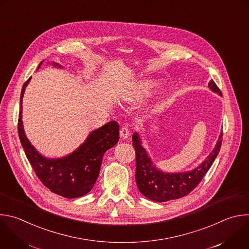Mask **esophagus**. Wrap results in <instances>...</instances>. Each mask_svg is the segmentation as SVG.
Instances as JSON below:
<instances>
[{
	"mask_svg": "<svg viewBox=\"0 0 249 249\" xmlns=\"http://www.w3.org/2000/svg\"><path fill=\"white\" fill-rule=\"evenodd\" d=\"M130 135V129L128 126H123L121 129H120V137L123 139V140H126Z\"/></svg>",
	"mask_w": 249,
	"mask_h": 249,
	"instance_id": "obj_1",
	"label": "esophagus"
}]
</instances>
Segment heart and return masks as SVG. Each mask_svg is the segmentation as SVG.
I'll return each mask as SVG.
<instances>
[{"label": "heart", "mask_w": 249, "mask_h": 249, "mask_svg": "<svg viewBox=\"0 0 249 249\" xmlns=\"http://www.w3.org/2000/svg\"><path fill=\"white\" fill-rule=\"evenodd\" d=\"M152 85H153V83H151L150 81L142 82V83H140V85H139V90H140V91H146V90H148Z\"/></svg>", "instance_id": "obj_1"}]
</instances>
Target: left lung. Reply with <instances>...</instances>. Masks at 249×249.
Masks as SVG:
<instances>
[{"mask_svg": "<svg viewBox=\"0 0 249 249\" xmlns=\"http://www.w3.org/2000/svg\"><path fill=\"white\" fill-rule=\"evenodd\" d=\"M208 88L222 96L213 80L209 82ZM222 136L221 132L213 150L197 167L191 171L169 173L163 172L155 166L147 151L142 145L139 133L135 132L132 140L136 150V183L139 191L146 198L155 202L178 199L189 195L203 179L217 157L222 143Z\"/></svg>", "mask_w": 249, "mask_h": 249, "instance_id": "obj_1", "label": "left lung"}]
</instances>
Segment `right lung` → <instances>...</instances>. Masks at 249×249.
Wrapping results in <instances>:
<instances>
[{
    "label": "right lung",
    "mask_w": 249,
    "mask_h": 249,
    "mask_svg": "<svg viewBox=\"0 0 249 249\" xmlns=\"http://www.w3.org/2000/svg\"><path fill=\"white\" fill-rule=\"evenodd\" d=\"M43 61L39 63L37 70ZM50 64L53 67L63 68L55 62ZM30 80L31 77L24 83L21 90L18 118V136L26 157L37 177L51 192L66 198L85 196L93 189L99 177L105 152L118 142L119 125L115 121H110L92 131L84 142L63 157L44 156L32 145L23 128L22 99Z\"/></svg>",
    "instance_id": "1"
}]
</instances>
